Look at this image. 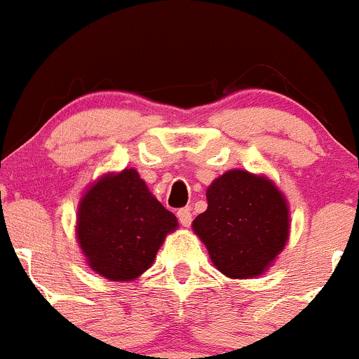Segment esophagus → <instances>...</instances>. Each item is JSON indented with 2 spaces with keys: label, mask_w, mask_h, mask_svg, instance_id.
Returning <instances> with one entry per match:
<instances>
[{
  "label": "esophagus",
  "mask_w": 359,
  "mask_h": 359,
  "mask_svg": "<svg viewBox=\"0 0 359 359\" xmlns=\"http://www.w3.org/2000/svg\"><path fill=\"white\" fill-rule=\"evenodd\" d=\"M178 219H180V223L183 226H190V223H191V212H190V209L188 208H183V209H180L178 211Z\"/></svg>",
  "instance_id": "1"
}]
</instances>
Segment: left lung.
Returning <instances> with one entry per match:
<instances>
[{
	"mask_svg": "<svg viewBox=\"0 0 359 359\" xmlns=\"http://www.w3.org/2000/svg\"><path fill=\"white\" fill-rule=\"evenodd\" d=\"M208 209L191 229L212 265L230 279L267 272L290 239V208L272 180L246 169H230L205 191Z\"/></svg>",
	"mask_w": 359,
	"mask_h": 359,
	"instance_id": "obj_1",
	"label": "left lung"
}]
</instances>
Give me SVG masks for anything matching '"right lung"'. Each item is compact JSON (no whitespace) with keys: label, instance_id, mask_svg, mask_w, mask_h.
Masks as SVG:
<instances>
[{"label":"right lung","instance_id":"obj_1","mask_svg":"<svg viewBox=\"0 0 359 359\" xmlns=\"http://www.w3.org/2000/svg\"><path fill=\"white\" fill-rule=\"evenodd\" d=\"M76 241L88 267L109 281H134L154 264L178 218L136 169L106 172L81 194Z\"/></svg>","mask_w":359,"mask_h":359}]
</instances>
